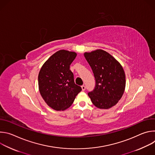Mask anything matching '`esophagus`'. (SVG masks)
Segmentation results:
<instances>
[{
  "label": "esophagus",
  "mask_w": 155,
  "mask_h": 155,
  "mask_svg": "<svg viewBox=\"0 0 155 155\" xmlns=\"http://www.w3.org/2000/svg\"><path fill=\"white\" fill-rule=\"evenodd\" d=\"M81 89H82V91H84L86 90V87L84 85L81 86Z\"/></svg>",
  "instance_id": "1"
}]
</instances>
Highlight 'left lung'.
I'll list each match as a JSON object with an SVG mask.
<instances>
[{
    "instance_id": "8db88e82",
    "label": "left lung",
    "mask_w": 155,
    "mask_h": 155,
    "mask_svg": "<svg viewBox=\"0 0 155 155\" xmlns=\"http://www.w3.org/2000/svg\"><path fill=\"white\" fill-rule=\"evenodd\" d=\"M96 80L93 91L88 93L97 108L108 109L121 98L126 86V76L121 65L111 54L102 50L84 53Z\"/></svg>"
}]
</instances>
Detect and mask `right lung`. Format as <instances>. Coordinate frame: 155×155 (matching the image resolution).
Listing matches in <instances>:
<instances>
[{
    "mask_svg": "<svg viewBox=\"0 0 155 155\" xmlns=\"http://www.w3.org/2000/svg\"><path fill=\"white\" fill-rule=\"evenodd\" d=\"M77 56L73 51L61 50L53 54L43 64L39 72L40 93L53 109L59 111L68 108L81 87L74 82L70 65Z\"/></svg>",
    "mask_w": 155,
    "mask_h": 155,
    "instance_id": "obj_1",
    "label": "right lung"
}]
</instances>
